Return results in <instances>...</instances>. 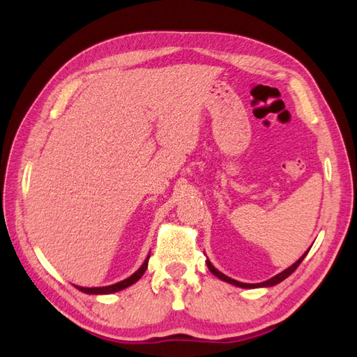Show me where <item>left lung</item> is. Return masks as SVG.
Listing matches in <instances>:
<instances>
[{
  "label": "left lung",
  "instance_id": "left-lung-1",
  "mask_svg": "<svg viewBox=\"0 0 357 357\" xmlns=\"http://www.w3.org/2000/svg\"><path fill=\"white\" fill-rule=\"evenodd\" d=\"M310 252V248L308 250L302 255L298 261L294 264V265H290L289 268H286L284 271H282L280 274H277V275H274V277H271L269 280H266V282H262V283H255V284H250V283H241V282H236V280H234V278H231V277H228V275H225L223 273H220L219 269H215L213 265H211V262L208 261H205V264H207V266H208V269L211 271V274H214L215 277L218 278H220L222 282H226V283H229V284H232V286H236V287H243V289H257V287H271V286H275V284H278V283H282L283 280H286L291 273L295 271V269L301 265V262L304 261V257L307 256V253Z\"/></svg>",
  "mask_w": 357,
  "mask_h": 357
}]
</instances>
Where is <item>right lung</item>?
Returning <instances> with one entry per match:
<instances>
[{"mask_svg":"<svg viewBox=\"0 0 357 357\" xmlns=\"http://www.w3.org/2000/svg\"><path fill=\"white\" fill-rule=\"evenodd\" d=\"M149 257H150V255H147L143 265L139 266L131 277L122 280V282L110 284V286H102V287H82V286H74V287L79 289L80 291H83V294H88V295H110V294H116V291H121V290H123V289H126L129 286H132L134 283L138 282L139 278L143 277V274L146 273V269H147V265H149Z\"/></svg>","mask_w":357,"mask_h":357,"instance_id":"add662e5","label":"right lung"}]
</instances>
